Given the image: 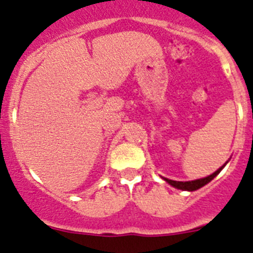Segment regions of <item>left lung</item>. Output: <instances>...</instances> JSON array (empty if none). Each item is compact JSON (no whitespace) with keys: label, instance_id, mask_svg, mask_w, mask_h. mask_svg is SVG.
I'll list each match as a JSON object with an SVG mask.
<instances>
[{"label":"left lung","instance_id":"left-lung-1","mask_svg":"<svg viewBox=\"0 0 253 253\" xmlns=\"http://www.w3.org/2000/svg\"><path fill=\"white\" fill-rule=\"evenodd\" d=\"M225 166V165H224ZM222 166V167H224ZM222 167L215 171V172L212 173V175L207 176V177H203V179H198V180H194V181H173V180H169V179H165L167 182H169V185L175 186L177 189H181V190H189V192H193V190H197V189L202 188L205 186L206 184H209L215 176H217V173L220 172L222 169Z\"/></svg>","mask_w":253,"mask_h":253}]
</instances>
